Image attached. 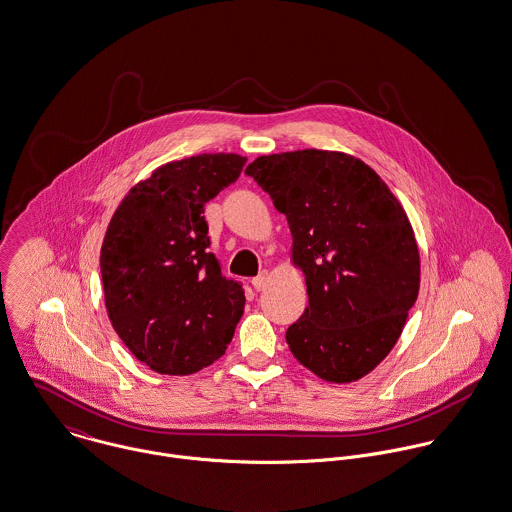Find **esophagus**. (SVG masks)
<instances>
[{"instance_id": "34e87169", "label": "esophagus", "mask_w": 512, "mask_h": 512, "mask_svg": "<svg viewBox=\"0 0 512 512\" xmlns=\"http://www.w3.org/2000/svg\"><path fill=\"white\" fill-rule=\"evenodd\" d=\"M271 283V273L269 271H261L255 279H253V286H255V290H265L267 286Z\"/></svg>"}]
</instances>
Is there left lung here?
Returning <instances> with one entry per match:
<instances>
[{"mask_svg":"<svg viewBox=\"0 0 512 512\" xmlns=\"http://www.w3.org/2000/svg\"><path fill=\"white\" fill-rule=\"evenodd\" d=\"M245 172L286 216L306 281L308 306L286 330L292 355L328 383L359 381L391 353L418 298L420 253L402 204L341 151L263 155Z\"/></svg>","mask_w":512,"mask_h":512,"instance_id":"8db88e82","label":"left lung"}]
</instances>
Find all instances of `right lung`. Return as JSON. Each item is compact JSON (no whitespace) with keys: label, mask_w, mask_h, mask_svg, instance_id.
<instances>
[{"label":"right lung","mask_w":512,"mask_h":512,"mask_svg":"<svg viewBox=\"0 0 512 512\" xmlns=\"http://www.w3.org/2000/svg\"><path fill=\"white\" fill-rule=\"evenodd\" d=\"M245 157L171 161L123 196L108 224L100 271L115 334L161 375H192L220 359L243 316V288L208 253L204 204L237 180Z\"/></svg>","instance_id":"1"}]
</instances>
